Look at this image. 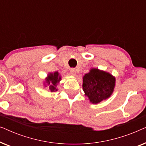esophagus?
<instances>
[{
  "label": "esophagus",
  "mask_w": 146,
  "mask_h": 146,
  "mask_svg": "<svg viewBox=\"0 0 146 146\" xmlns=\"http://www.w3.org/2000/svg\"><path fill=\"white\" fill-rule=\"evenodd\" d=\"M70 74L72 76H76V70L75 68H71L70 70Z\"/></svg>",
  "instance_id": "1"
}]
</instances>
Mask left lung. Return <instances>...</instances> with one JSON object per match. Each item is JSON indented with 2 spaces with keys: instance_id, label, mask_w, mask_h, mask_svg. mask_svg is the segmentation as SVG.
Returning <instances> with one entry per match:
<instances>
[{
  "instance_id": "1",
  "label": "left lung",
  "mask_w": 146,
  "mask_h": 146,
  "mask_svg": "<svg viewBox=\"0 0 146 146\" xmlns=\"http://www.w3.org/2000/svg\"><path fill=\"white\" fill-rule=\"evenodd\" d=\"M115 78L106 72L92 68L83 77V90L90 102L98 104L105 100L113 93Z\"/></svg>"
}]
</instances>
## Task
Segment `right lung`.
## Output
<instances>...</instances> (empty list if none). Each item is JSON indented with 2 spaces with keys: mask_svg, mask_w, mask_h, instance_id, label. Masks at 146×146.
Here are the masks:
<instances>
[{
  "mask_svg": "<svg viewBox=\"0 0 146 146\" xmlns=\"http://www.w3.org/2000/svg\"><path fill=\"white\" fill-rule=\"evenodd\" d=\"M61 80V76L58 72L54 73H50L46 78V84L49 86V89L51 92L58 90L56 88L57 84Z\"/></svg>",
  "mask_w": 146,
  "mask_h": 146,
  "instance_id": "1",
  "label": "right lung"
}]
</instances>
